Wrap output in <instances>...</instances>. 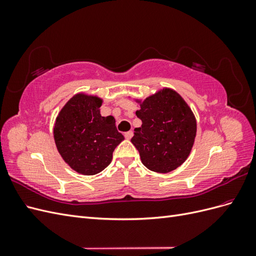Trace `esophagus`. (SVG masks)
<instances>
[{"instance_id":"34e87169","label":"esophagus","mask_w":256,"mask_h":256,"mask_svg":"<svg viewBox=\"0 0 256 256\" xmlns=\"http://www.w3.org/2000/svg\"><path fill=\"white\" fill-rule=\"evenodd\" d=\"M132 136H134L132 131H128V132H125V138H127V140H130V138H132Z\"/></svg>"}]
</instances>
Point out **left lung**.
<instances>
[{"instance_id": "1", "label": "left lung", "mask_w": 256, "mask_h": 256, "mask_svg": "<svg viewBox=\"0 0 256 256\" xmlns=\"http://www.w3.org/2000/svg\"><path fill=\"white\" fill-rule=\"evenodd\" d=\"M142 126L131 138L142 164L152 172L170 173L187 160L196 136V120L184 98L164 88L145 99H136Z\"/></svg>"}]
</instances>
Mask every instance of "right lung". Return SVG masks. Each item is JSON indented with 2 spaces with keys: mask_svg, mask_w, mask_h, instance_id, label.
<instances>
[{
  "mask_svg": "<svg viewBox=\"0 0 256 256\" xmlns=\"http://www.w3.org/2000/svg\"><path fill=\"white\" fill-rule=\"evenodd\" d=\"M104 100L86 92L74 95L58 112L53 128L56 148L66 164L82 175L98 174L112 161L124 136L113 116L104 118Z\"/></svg>",
  "mask_w": 256,
  "mask_h": 256,
  "instance_id": "right-lung-1",
  "label": "right lung"
}]
</instances>
